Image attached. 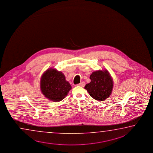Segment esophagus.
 <instances>
[{
  "label": "esophagus",
  "mask_w": 153,
  "mask_h": 153,
  "mask_svg": "<svg viewBox=\"0 0 153 153\" xmlns=\"http://www.w3.org/2000/svg\"><path fill=\"white\" fill-rule=\"evenodd\" d=\"M85 85V83L84 82H81L79 84L77 85H78V86H80V87H84Z\"/></svg>",
  "instance_id": "1"
}]
</instances>
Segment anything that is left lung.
Wrapping results in <instances>:
<instances>
[{"mask_svg": "<svg viewBox=\"0 0 153 153\" xmlns=\"http://www.w3.org/2000/svg\"><path fill=\"white\" fill-rule=\"evenodd\" d=\"M91 82L86 84L85 88L90 96L97 101H103L111 94L114 82L107 70H99L91 73Z\"/></svg>", "mask_w": 153, "mask_h": 153, "instance_id": "1", "label": "left lung"}]
</instances>
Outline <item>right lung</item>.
<instances>
[{
  "mask_svg": "<svg viewBox=\"0 0 153 153\" xmlns=\"http://www.w3.org/2000/svg\"><path fill=\"white\" fill-rule=\"evenodd\" d=\"M40 88L47 99L53 102H59L68 95L72 87L66 80L65 75L62 72L50 68L42 75Z\"/></svg>",
  "mask_w": 153,
  "mask_h": 153,
  "instance_id": "obj_1",
  "label": "right lung"
}]
</instances>
